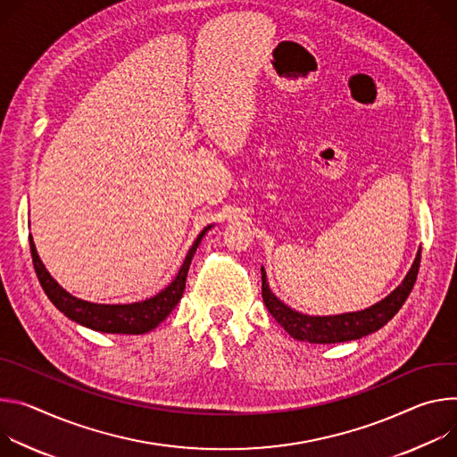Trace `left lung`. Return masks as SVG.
<instances>
[{"instance_id": "obj_1", "label": "left lung", "mask_w": 457, "mask_h": 457, "mask_svg": "<svg viewBox=\"0 0 457 457\" xmlns=\"http://www.w3.org/2000/svg\"><path fill=\"white\" fill-rule=\"evenodd\" d=\"M420 263H421V252H418L416 262L407 274V278L403 279V283L385 299L376 303L374 307L365 309L361 312H348V314H339V316H307V314H299L287 307L285 303H281L269 288L267 283V274L262 269V294L263 301L272 314V318L297 341H309V343H318V345H328V343H343V341H352V339H360L363 336H369L376 330H379L383 325H386L403 307V303L407 301L409 294L414 288V283L418 279L420 272Z\"/></svg>"}]
</instances>
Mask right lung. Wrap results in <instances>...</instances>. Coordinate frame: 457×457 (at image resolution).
I'll list each match as a JSON object with an SVG mask.
<instances>
[{"mask_svg": "<svg viewBox=\"0 0 457 457\" xmlns=\"http://www.w3.org/2000/svg\"><path fill=\"white\" fill-rule=\"evenodd\" d=\"M211 227H205V230H201V234L195 237L194 245L190 246L188 254L176 276V279L162 290L158 295L132 303V305H96V303H88L83 299H78L71 295L67 290H63L50 274L46 272L45 265L41 263L34 241L29 236L30 243V256L34 263L36 276L46 294V297L54 303V307L63 312L67 318L72 321L88 327L97 332H109V334H145L152 328H156L179 303L183 290H185V281H187V272L190 267V262L195 254V248L199 246L203 236L207 234Z\"/></svg>", "mask_w": 457, "mask_h": 457, "instance_id": "add662e5", "label": "right lung"}]
</instances>
